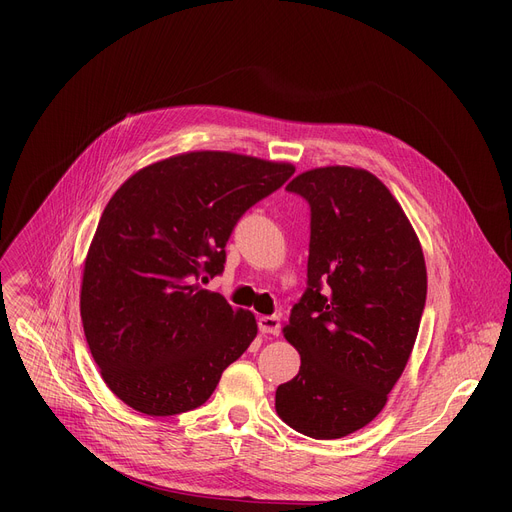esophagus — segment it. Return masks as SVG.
I'll use <instances>...</instances> for the list:
<instances>
[{
	"label": "esophagus",
	"mask_w": 512,
	"mask_h": 512,
	"mask_svg": "<svg viewBox=\"0 0 512 512\" xmlns=\"http://www.w3.org/2000/svg\"><path fill=\"white\" fill-rule=\"evenodd\" d=\"M259 330L263 334H272V336H278L280 330H282V321L274 315H263L259 317Z\"/></svg>",
	"instance_id": "esophagus-1"
}]
</instances>
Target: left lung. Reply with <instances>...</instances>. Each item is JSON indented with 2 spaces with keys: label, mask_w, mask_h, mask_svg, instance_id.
Returning <instances> with one entry per match:
<instances>
[{
  "label": "left lung",
  "mask_w": 512,
  "mask_h": 512,
  "mask_svg": "<svg viewBox=\"0 0 512 512\" xmlns=\"http://www.w3.org/2000/svg\"><path fill=\"white\" fill-rule=\"evenodd\" d=\"M288 193L311 207L307 290L286 340L301 369L276 390V411L315 440L357 432L380 415L411 357L427 294L419 238L382 180L328 166Z\"/></svg>",
  "instance_id": "1"
}]
</instances>
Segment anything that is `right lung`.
I'll return each instance as SVG.
<instances>
[{"label":"right lung","mask_w":512,"mask_h":512,"mask_svg":"<svg viewBox=\"0 0 512 512\" xmlns=\"http://www.w3.org/2000/svg\"><path fill=\"white\" fill-rule=\"evenodd\" d=\"M292 174L290 164L193 151L132 174L105 205L80 317L101 378L128 407L153 417L193 411L247 351L255 315L198 280L224 272L238 220Z\"/></svg>","instance_id":"1"}]
</instances>
